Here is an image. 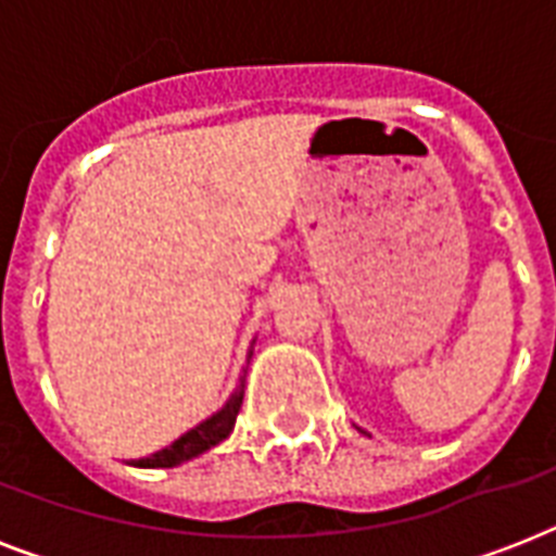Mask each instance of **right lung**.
I'll use <instances>...</instances> for the list:
<instances>
[{
    "label": "right lung",
    "mask_w": 556,
    "mask_h": 556,
    "mask_svg": "<svg viewBox=\"0 0 556 556\" xmlns=\"http://www.w3.org/2000/svg\"><path fill=\"white\" fill-rule=\"evenodd\" d=\"M242 397H244V378L239 380L236 392L227 397V404L222 406L216 415H210L207 421H201L199 427H192V430L185 432L181 439H176L169 447L159 450V453H152L150 458H135L132 465L135 467H176L181 465V462H190V458L201 456L204 450L216 447L218 441H225L227 435L233 432L236 415H239V409H242Z\"/></svg>",
    "instance_id": "right-lung-1"
}]
</instances>
